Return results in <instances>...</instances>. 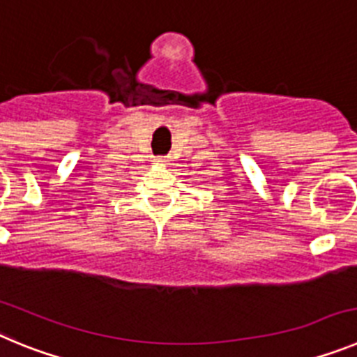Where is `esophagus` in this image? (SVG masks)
Here are the masks:
<instances>
[{
  "mask_svg": "<svg viewBox=\"0 0 357 357\" xmlns=\"http://www.w3.org/2000/svg\"><path fill=\"white\" fill-rule=\"evenodd\" d=\"M155 164H159V166H168V159L166 157H155Z\"/></svg>",
  "mask_w": 357,
  "mask_h": 357,
  "instance_id": "1",
  "label": "esophagus"
}]
</instances>
